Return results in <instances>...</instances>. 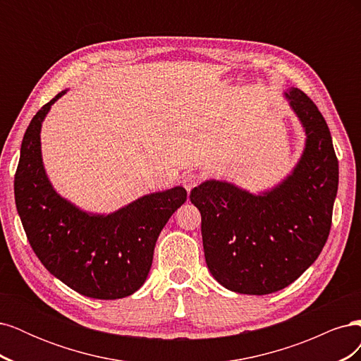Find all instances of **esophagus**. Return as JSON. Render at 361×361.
Here are the masks:
<instances>
[{
    "label": "esophagus",
    "instance_id": "esophagus-1",
    "mask_svg": "<svg viewBox=\"0 0 361 361\" xmlns=\"http://www.w3.org/2000/svg\"><path fill=\"white\" fill-rule=\"evenodd\" d=\"M200 180H202V178L197 173H187V174H183V178H182V183L187 191H191L194 187H197Z\"/></svg>",
    "mask_w": 361,
    "mask_h": 361
}]
</instances>
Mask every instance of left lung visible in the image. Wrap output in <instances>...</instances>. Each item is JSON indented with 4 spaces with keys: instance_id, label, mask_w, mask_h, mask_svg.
I'll list each match as a JSON object with an SVG mask.
<instances>
[{
    "instance_id": "1",
    "label": "left lung",
    "mask_w": 361,
    "mask_h": 361,
    "mask_svg": "<svg viewBox=\"0 0 361 361\" xmlns=\"http://www.w3.org/2000/svg\"><path fill=\"white\" fill-rule=\"evenodd\" d=\"M305 133L297 166L260 194L226 180H204L190 199L202 214L206 265L238 293L267 295L289 286L318 259L329 239L338 185L330 129L300 89L285 92Z\"/></svg>"
}]
</instances>
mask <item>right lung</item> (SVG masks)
I'll use <instances>...</instances> for the list:
<instances>
[{
	"mask_svg": "<svg viewBox=\"0 0 361 361\" xmlns=\"http://www.w3.org/2000/svg\"><path fill=\"white\" fill-rule=\"evenodd\" d=\"M30 122L15 174V202L28 243L54 277L97 300L125 298L147 279L157 239L187 202L182 187L152 192L102 215L81 211L52 188L42 161L40 129L51 105Z\"/></svg>",
	"mask_w": 361,
	"mask_h": 361,
	"instance_id": "obj_1",
	"label": "right lung"
}]
</instances>
